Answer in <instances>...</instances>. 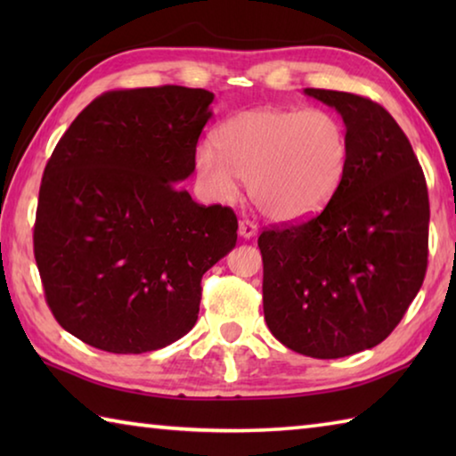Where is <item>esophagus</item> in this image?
<instances>
[{"instance_id":"esophagus-1","label":"esophagus","mask_w":456,"mask_h":456,"mask_svg":"<svg viewBox=\"0 0 456 456\" xmlns=\"http://www.w3.org/2000/svg\"><path fill=\"white\" fill-rule=\"evenodd\" d=\"M239 235H241L243 239H251L257 235V225L249 219H243L239 221Z\"/></svg>"}]
</instances>
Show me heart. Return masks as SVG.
I'll use <instances>...</instances> for the list:
<instances>
[{
    "instance_id": "obj_1",
    "label": "heart",
    "mask_w": 456,
    "mask_h": 456,
    "mask_svg": "<svg viewBox=\"0 0 456 456\" xmlns=\"http://www.w3.org/2000/svg\"><path fill=\"white\" fill-rule=\"evenodd\" d=\"M215 146H200L195 175L217 200H231L239 181L261 215L297 223L326 207L350 167V138L336 114L318 108H253L227 118Z\"/></svg>"
}]
</instances>
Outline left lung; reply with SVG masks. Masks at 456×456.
I'll use <instances>...</instances> for the list:
<instances>
[{
    "label": "left lung",
    "mask_w": 456,
    "mask_h": 456,
    "mask_svg": "<svg viewBox=\"0 0 456 456\" xmlns=\"http://www.w3.org/2000/svg\"><path fill=\"white\" fill-rule=\"evenodd\" d=\"M336 108L350 167L320 215L259 235L267 328L289 350L334 360L390 336L428 259V191L403 128L380 104L305 88Z\"/></svg>",
    "instance_id": "obj_1"
}]
</instances>
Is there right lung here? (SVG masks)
Here are the masks:
<instances>
[{"instance_id":"1","label":"right lung","mask_w":456,"mask_h":456,"mask_svg":"<svg viewBox=\"0 0 456 456\" xmlns=\"http://www.w3.org/2000/svg\"><path fill=\"white\" fill-rule=\"evenodd\" d=\"M213 98L184 86L106 92L53 149L34 256L53 318L84 344L142 354L195 326L203 273L237 243L229 207L179 187Z\"/></svg>"}]
</instances>
